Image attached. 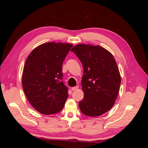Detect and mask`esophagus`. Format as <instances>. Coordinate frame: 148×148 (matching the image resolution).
<instances>
[{
    "label": "esophagus",
    "mask_w": 148,
    "mask_h": 148,
    "mask_svg": "<svg viewBox=\"0 0 148 148\" xmlns=\"http://www.w3.org/2000/svg\"><path fill=\"white\" fill-rule=\"evenodd\" d=\"M78 88H79L78 86H76L75 87L71 88V90H72V91H76V90H77V89H78Z\"/></svg>",
    "instance_id": "obj_1"
}]
</instances>
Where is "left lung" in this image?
Wrapping results in <instances>:
<instances>
[{
  "label": "left lung",
  "mask_w": 148,
  "mask_h": 148,
  "mask_svg": "<svg viewBox=\"0 0 148 148\" xmlns=\"http://www.w3.org/2000/svg\"><path fill=\"white\" fill-rule=\"evenodd\" d=\"M81 61L83 99L79 102L82 112L97 117L109 111L118 96L121 77L112 53L99 46L79 44L71 50Z\"/></svg>",
  "instance_id": "8db88e82"
}]
</instances>
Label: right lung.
<instances>
[{
    "mask_svg": "<svg viewBox=\"0 0 148 148\" xmlns=\"http://www.w3.org/2000/svg\"><path fill=\"white\" fill-rule=\"evenodd\" d=\"M73 44L49 42L36 47L26 59L22 86L31 105L39 112H59L68 98L62 81V64Z\"/></svg>",
    "mask_w": 148,
    "mask_h": 148,
    "instance_id": "right-lung-1",
    "label": "right lung"
}]
</instances>
